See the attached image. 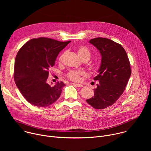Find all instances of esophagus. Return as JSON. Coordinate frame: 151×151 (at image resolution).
Returning <instances> with one entry per match:
<instances>
[{
  "label": "esophagus",
  "mask_w": 151,
  "mask_h": 151,
  "mask_svg": "<svg viewBox=\"0 0 151 151\" xmlns=\"http://www.w3.org/2000/svg\"><path fill=\"white\" fill-rule=\"evenodd\" d=\"M73 84L75 85H76V87H79V88H81V87H83V85H82V84H81V83H73Z\"/></svg>",
  "instance_id": "1"
}]
</instances>
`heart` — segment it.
<instances>
[{
    "label": "heart",
    "instance_id": "obj_1",
    "mask_svg": "<svg viewBox=\"0 0 151 151\" xmlns=\"http://www.w3.org/2000/svg\"><path fill=\"white\" fill-rule=\"evenodd\" d=\"M77 53L79 58L83 61H87L91 57L90 51L84 46H80L77 49ZM64 54L61 55L59 58V61H61ZM83 75V72L82 71L70 70L67 74V77L72 81H78L80 79V76Z\"/></svg>",
    "mask_w": 151,
    "mask_h": 151
}]
</instances>
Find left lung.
I'll return each instance as SVG.
<instances>
[{
    "label": "left lung",
    "instance_id": "8db88e82",
    "mask_svg": "<svg viewBox=\"0 0 151 151\" xmlns=\"http://www.w3.org/2000/svg\"><path fill=\"white\" fill-rule=\"evenodd\" d=\"M93 45L101 56L99 74L94 79L99 81L94 96L86 100L94 109H103L112 106L123 93L132 73L130 64L124 48L107 38L92 39Z\"/></svg>",
    "mask_w": 151,
    "mask_h": 151
}]
</instances>
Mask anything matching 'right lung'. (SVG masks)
Masks as SVG:
<instances>
[{"label": "right lung", "mask_w": 151, "mask_h": 151, "mask_svg": "<svg viewBox=\"0 0 151 151\" xmlns=\"http://www.w3.org/2000/svg\"><path fill=\"white\" fill-rule=\"evenodd\" d=\"M70 42L35 38L18 51L15 60L14 81L21 94L31 104L45 107L60 97L66 85L58 82L51 86L47 80L59 52Z\"/></svg>", "instance_id": "1"}]
</instances>
